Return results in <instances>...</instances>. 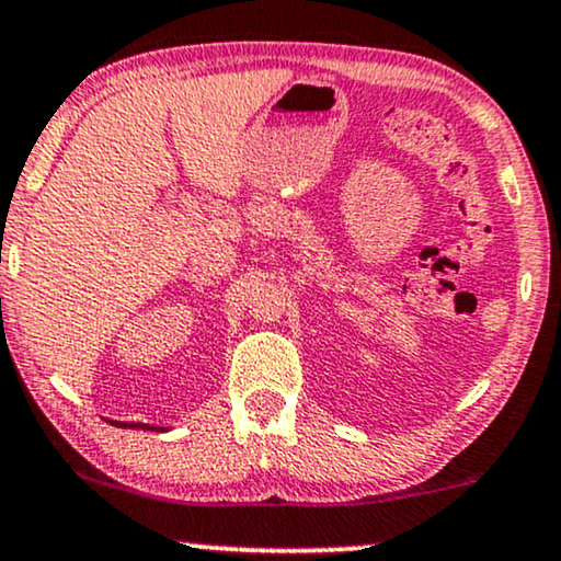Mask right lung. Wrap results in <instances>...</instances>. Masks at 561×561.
Returning a JSON list of instances; mask_svg holds the SVG:
<instances>
[{
  "mask_svg": "<svg viewBox=\"0 0 561 561\" xmlns=\"http://www.w3.org/2000/svg\"><path fill=\"white\" fill-rule=\"evenodd\" d=\"M118 424V427H139V430H168V427H152V424H141V422H111Z\"/></svg>",
  "mask_w": 561,
  "mask_h": 561,
  "instance_id": "add662e5",
  "label": "right lung"
}]
</instances>
